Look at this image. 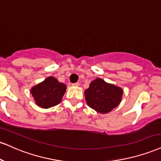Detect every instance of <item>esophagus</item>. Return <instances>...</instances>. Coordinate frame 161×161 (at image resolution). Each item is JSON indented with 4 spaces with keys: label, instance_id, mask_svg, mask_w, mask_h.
Returning <instances> with one entry per match:
<instances>
[{
    "label": "esophagus",
    "instance_id": "obj_1",
    "mask_svg": "<svg viewBox=\"0 0 161 161\" xmlns=\"http://www.w3.org/2000/svg\"><path fill=\"white\" fill-rule=\"evenodd\" d=\"M73 86H79V82H75V83H73L72 84Z\"/></svg>",
    "mask_w": 161,
    "mask_h": 161
}]
</instances>
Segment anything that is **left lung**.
<instances>
[{
	"instance_id": "obj_1",
	"label": "left lung",
	"mask_w": 161,
	"mask_h": 161,
	"mask_svg": "<svg viewBox=\"0 0 161 161\" xmlns=\"http://www.w3.org/2000/svg\"><path fill=\"white\" fill-rule=\"evenodd\" d=\"M123 90L115 85L97 78L90 83L85 91L87 104L93 109L102 114L112 111L119 106L122 98Z\"/></svg>"
}]
</instances>
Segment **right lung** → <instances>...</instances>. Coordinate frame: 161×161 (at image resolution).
Returning a JSON list of instances; mask_svg holds the SVG:
<instances>
[{"label":"right lung","instance_id":"right-lung-1","mask_svg":"<svg viewBox=\"0 0 161 161\" xmlns=\"http://www.w3.org/2000/svg\"><path fill=\"white\" fill-rule=\"evenodd\" d=\"M66 89L67 86L64 83L59 82L55 77L49 76L33 87L31 93L36 105L48 109L61 103Z\"/></svg>","mask_w":161,"mask_h":161}]
</instances>
